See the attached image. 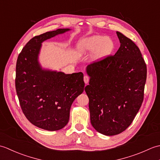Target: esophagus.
I'll use <instances>...</instances> for the list:
<instances>
[{
    "label": "esophagus",
    "instance_id": "1",
    "mask_svg": "<svg viewBox=\"0 0 160 160\" xmlns=\"http://www.w3.org/2000/svg\"><path fill=\"white\" fill-rule=\"evenodd\" d=\"M89 78L87 76H84V82L85 84H88V82H89Z\"/></svg>",
    "mask_w": 160,
    "mask_h": 160
}]
</instances>
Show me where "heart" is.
Here are the masks:
<instances>
[{
	"label": "heart",
	"instance_id": "b5f03b06",
	"mask_svg": "<svg viewBox=\"0 0 160 160\" xmlns=\"http://www.w3.org/2000/svg\"><path fill=\"white\" fill-rule=\"evenodd\" d=\"M113 49V42L109 38L102 36H93L83 39L78 44L77 50L80 55H86L94 52L98 58L109 53Z\"/></svg>",
	"mask_w": 160,
	"mask_h": 160
}]
</instances>
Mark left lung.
Wrapping results in <instances>:
<instances>
[{"label": "left lung", "mask_w": 160, "mask_h": 160, "mask_svg": "<svg viewBox=\"0 0 160 160\" xmlns=\"http://www.w3.org/2000/svg\"><path fill=\"white\" fill-rule=\"evenodd\" d=\"M120 47L114 56L87 67L90 76L85 87L91 123L105 135L121 133L133 121L144 100L147 64L132 40L116 32Z\"/></svg>", "instance_id": "left-lung-1"}]
</instances>
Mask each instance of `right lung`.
I'll return each instance as SVG.
<instances>
[{"label":"right lung","instance_id":"add662e5","mask_svg":"<svg viewBox=\"0 0 160 160\" xmlns=\"http://www.w3.org/2000/svg\"><path fill=\"white\" fill-rule=\"evenodd\" d=\"M69 30L58 29L34 36L23 47L16 62L15 85L21 109L32 124L47 131L65 127L71 104L84 89L82 72L45 70L38 63L41 43Z\"/></svg>","mask_w":160,"mask_h":160}]
</instances>
